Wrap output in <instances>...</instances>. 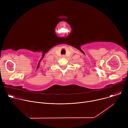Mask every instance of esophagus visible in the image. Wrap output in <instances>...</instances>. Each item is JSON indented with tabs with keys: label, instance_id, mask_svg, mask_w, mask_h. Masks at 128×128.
I'll list each match as a JSON object with an SVG mask.
<instances>
[{
	"label": "esophagus",
	"instance_id": "1",
	"mask_svg": "<svg viewBox=\"0 0 128 128\" xmlns=\"http://www.w3.org/2000/svg\"><path fill=\"white\" fill-rule=\"evenodd\" d=\"M64 56H65L64 55H63V56H62V57H64Z\"/></svg>",
	"mask_w": 128,
	"mask_h": 128
}]
</instances>
